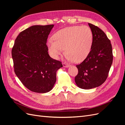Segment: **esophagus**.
Instances as JSON below:
<instances>
[{
	"label": "esophagus",
	"instance_id": "esophagus-1",
	"mask_svg": "<svg viewBox=\"0 0 125 125\" xmlns=\"http://www.w3.org/2000/svg\"><path fill=\"white\" fill-rule=\"evenodd\" d=\"M62 65L64 67H66V68H68V67H69L70 66L69 65H68V64H67L66 63H65V62L62 63Z\"/></svg>",
	"mask_w": 125,
	"mask_h": 125
}]
</instances>
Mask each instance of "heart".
I'll list each match as a JSON object with an SVG mask.
<instances>
[{
	"label": "heart",
	"mask_w": 125,
	"mask_h": 125,
	"mask_svg": "<svg viewBox=\"0 0 125 125\" xmlns=\"http://www.w3.org/2000/svg\"><path fill=\"white\" fill-rule=\"evenodd\" d=\"M53 39L47 42L48 51L52 58L58 59L65 48L68 60L80 62L86 58L91 50L93 34L88 26H74L57 31Z\"/></svg>",
	"instance_id": "1"
}]
</instances>
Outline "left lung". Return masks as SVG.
<instances>
[{
	"label": "left lung",
	"instance_id": "8db88e82",
	"mask_svg": "<svg viewBox=\"0 0 125 125\" xmlns=\"http://www.w3.org/2000/svg\"><path fill=\"white\" fill-rule=\"evenodd\" d=\"M93 34L91 50L88 56L76 65L78 73L75 83L83 89H91L102 85L106 80L113 62L111 41L97 26L88 23Z\"/></svg>",
	"mask_w": 125,
	"mask_h": 125
}]
</instances>
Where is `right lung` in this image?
Wrapping results in <instances>:
<instances>
[{"label": "right lung", "instance_id": "1", "mask_svg": "<svg viewBox=\"0 0 125 125\" xmlns=\"http://www.w3.org/2000/svg\"><path fill=\"white\" fill-rule=\"evenodd\" d=\"M53 24L33 25L20 33L11 54L14 73L26 88L36 93L48 92L56 81L62 62L48 55L46 45Z\"/></svg>", "mask_w": 125, "mask_h": 125}]
</instances>
